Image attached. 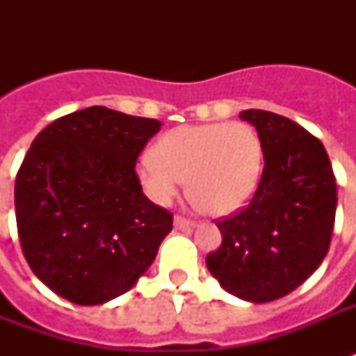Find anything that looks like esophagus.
<instances>
[{
  "mask_svg": "<svg viewBox=\"0 0 356 356\" xmlns=\"http://www.w3.org/2000/svg\"><path fill=\"white\" fill-rule=\"evenodd\" d=\"M173 225H175V229H190V227H194L195 222H192V220H186V218H183V216H175L173 218Z\"/></svg>",
  "mask_w": 356,
  "mask_h": 356,
  "instance_id": "34e87169",
  "label": "esophagus"
}]
</instances>
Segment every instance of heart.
<instances>
[{
	"label": "heart",
	"mask_w": 356,
	"mask_h": 356,
	"mask_svg": "<svg viewBox=\"0 0 356 356\" xmlns=\"http://www.w3.org/2000/svg\"><path fill=\"white\" fill-rule=\"evenodd\" d=\"M264 170L259 134L243 122L181 125L170 129L136 162L145 195L170 205L188 177L195 203L216 216H227L249 203Z\"/></svg>",
	"instance_id": "1"
}]
</instances>
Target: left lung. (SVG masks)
Instances as JSON below:
<instances>
[{
    "label": "left lung",
    "mask_w": 356,
    "mask_h": 356,
    "mask_svg": "<svg viewBox=\"0 0 356 356\" xmlns=\"http://www.w3.org/2000/svg\"><path fill=\"white\" fill-rule=\"evenodd\" d=\"M264 149L262 179L249 205L216 222L223 240L207 268L223 290L268 303L309 279L331 243L337 179L325 147L292 120L249 108Z\"/></svg>",
    "instance_id": "obj_1"
}]
</instances>
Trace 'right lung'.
<instances>
[{
  "label": "right lung",
  "instance_id": "add662e5",
  "mask_svg": "<svg viewBox=\"0 0 356 356\" xmlns=\"http://www.w3.org/2000/svg\"><path fill=\"white\" fill-rule=\"evenodd\" d=\"M161 125L88 107L33 140L14 186L18 236L33 273L60 298L107 303L155 260L173 216L145 197L134 164Z\"/></svg>",
  "mask_w": 356,
  "mask_h": 356
}]
</instances>
